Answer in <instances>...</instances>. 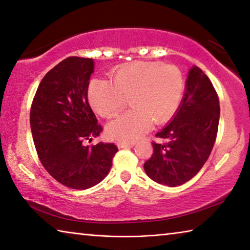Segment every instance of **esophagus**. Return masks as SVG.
<instances>
[{
  "mask_svg": "<svg viewBox=\"0 0 250 250\" xmlns=\"http://www.w3.org/2000/svg\"><path fill=\"white\" fill-rule=\"evenodd\" d=\"M134 143H127V142H118L117 146L118 148H128V147H133Z\"/></svg>",
  "mask_w": 250,
  "mask_h": 250,
  "instance_id": "esophagus-1",
  "label": "esophagus"
}]
</instances>
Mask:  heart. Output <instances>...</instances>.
Masks as SVG:
<instances>
[{"mask_svg": "<svg viewBox=\"0 0 250 250\" xmlns=\"http://www.w3.org/2000/svg\"><path fill=\"white\" fill-rule=\"evenodd\" d=\"M185 89L181 69L158 62L128 63L116 68L112 82L93 80L88 101L105 118L116 116L127 104L133 108L110 122L108 136L120 142H134L152 125L162 124L177 110Z\"/></svg>", "mask_w": 250, "mask_h": 250, "instance_id": "b5f03b06", "label": "heart"}]
</instances>
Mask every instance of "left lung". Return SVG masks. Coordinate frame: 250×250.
<instances>
[{
  "mask_svg": "<svg viewBox=\"0 0 250 250\" xmlns=\"http://www.w3.org/2000/svg\"><path fill=\"white\" fill-rule=\"evenodd\" d=\"M219 100L210 80L197 66L189 69L186 92L173 120L156 134L154 153L144 164L147 176L169 187L194 177L209 157L217 136Z\"/></svg>",
  "mask_w": 250,
  "mask_h": 250,
  "instance_id": "8db88e82",
  "label": "left lung"
}]
</instances>
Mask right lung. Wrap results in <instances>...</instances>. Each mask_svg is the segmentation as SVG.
I'll list each match as a JSON object with an SVG mask.
<instances>
[{"mask_svg": "<svg viewBox=\"0 0 250 250\" xmlns=\"http://www.w3.org/2000/svg\"><path fill=\"white\" fill-rule=\"evenodd\" d=\"M92 59L72 56L43 77L33 98L30 123L44 168L62 185L87 189L107 176L117 146L92 142L103 132L88 104Z\"/></svg>", "mask_w": 250, "mask_h": 250, "instance_id": "1", "label": "right lung"}]
</instances>
